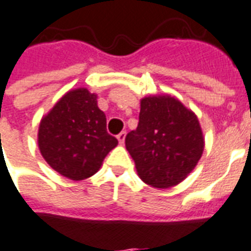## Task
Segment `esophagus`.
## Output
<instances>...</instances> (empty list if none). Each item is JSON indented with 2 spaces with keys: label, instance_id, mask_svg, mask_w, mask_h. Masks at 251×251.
Instances as JSON below:
<instances>
[{
  "label": "esophagus",
  "instance_id": "34e87169",
  "mask_svg": "<svg viewBox=\"0 0 251 251\" xmlns=\"http://www.w3.org/2000/svg\"><path fill=\"white\" fill-rule=\"evenodd\" d=\"M118 140H119V143L120 144H124V140H126V132H120L118 135Z\"/></svg>",
  "mask_w": 251,
  "mask_h": 251
}]
</instances>
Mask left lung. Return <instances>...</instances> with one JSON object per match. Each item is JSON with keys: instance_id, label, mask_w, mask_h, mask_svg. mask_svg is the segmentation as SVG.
Segmentation results:
<instances>
[{"instance_id": "8db88e82", "label": "left lung", "mask_w": 251, "mask_h": 251, "mask_svg": "<svg viewBox=\"0 0 251 251\" xmlns=\"http://www.w3.org/2000/svg\"><path fill=\"white\" fill-rule=\"evenodd\" d=\"M203 146L197 116L171 96L144 98L138 128L126 136L139 176L156 188L180 183L198 163Z\"/></svg>"}]
</instances>
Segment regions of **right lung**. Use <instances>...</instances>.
Returning a JSON list of instances; mask_svg holds the SVG:
<instances>
[{
    "instance_id": "right-lung-1",
    "label": "right lung",
    "mask_w": 251,
    "mask_h": 251,
    "mask_svg": "<svg viewBox=\"0 0 251 251\" xmlns=\"http://www.w3.org/2000/svg\"><path fill=\"white\" fill-rule=\"evenodd\" d=\"M96 95L85 88L68 92L41 120L38 147L53 170L72 180L98 173L118 139L107 132V119Z\"/></svg>"
}]
</instances>
